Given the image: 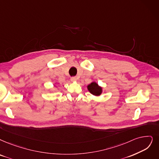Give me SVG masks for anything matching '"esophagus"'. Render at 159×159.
<instances>
[{
	"mask_svg": "<svg viewBox=\"0 0 159 159\" xmlns=\"http://www.w3.org/2000/svg\"><path fill=\"white\" fill-rule=\"evenodd\" d=\"M70 80H71L72 81H75L76 80H77V78H76L75 77H72V78H70Z\"/></svg>",
	"mask_w": 159,
	"mask_h": 159,
	"instance_id": "1",
	"label": "esophagus"
}]
</instances>
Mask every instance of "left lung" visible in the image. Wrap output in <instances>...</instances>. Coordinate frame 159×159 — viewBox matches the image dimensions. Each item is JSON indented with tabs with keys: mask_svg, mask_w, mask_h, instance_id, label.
Segmentation results:
<instances>
[{
	"mask_svg": "<svg viewBox=\"0 0 159 159\" xmlns=\"http://www.w3.org/2000/svg\"><path fill=\"white\" fill-rule=\"evenodd\" d=\"M87 88L91 93L96 95V96H98V95H100L102 93V88L100 87L95 82H92L91 84L87 86Z\"/></svg>",
	"mask_w": 159,
	"mask_h": 159,
	"instance_id": "1",
	"label": "left lung"
}]
</instances>
